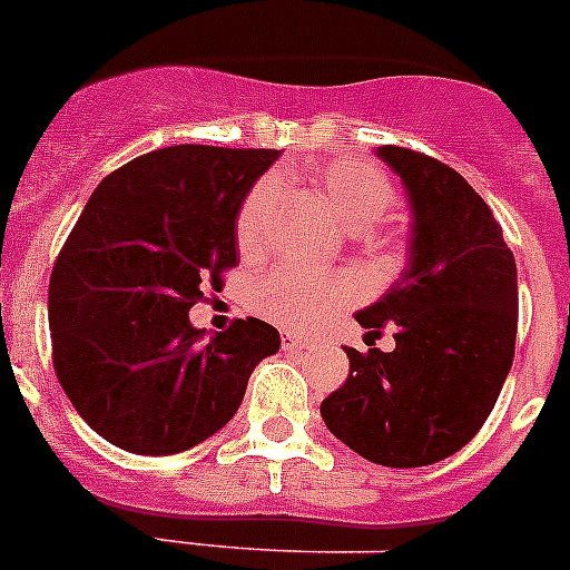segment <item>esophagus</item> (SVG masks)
Instances as JSON below:
<instances>
[{"instance_id": "esophagus-1", "label": "esophagus", "mask_w": 570, "mask_h": 570, "mask_svg": "<svg viewBox=\"0 0 570 570\" xmlns=\"http://www.w3.org/2000/svg\"><path fill=\"white\" fill-rule=\"evenodd\" d=\"M308 336H299V334H291V331H282V347L285 351H302V347H308Z\"/></svg>"}]
</instances>
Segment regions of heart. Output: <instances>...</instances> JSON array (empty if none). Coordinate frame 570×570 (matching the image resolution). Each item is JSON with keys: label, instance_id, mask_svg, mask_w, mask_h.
Here are the masks:
<instances>
[{"label": "heart", "instance_id": "1", "mask_svg": "<svg viewBox=\"0 0 570 570\" xmlns=\"http://www.w3.org/2000/svg\"><path fill=\"white\" fill-rule=\"evenodd\" d=\"M320 194L331 205L340 223L354 230L374 228L382 223L396 203L394 185L380 174L374 165L342 163L322 170ZM282 183L279 176H262L259 183L245 194L242 208L236 214V242L245 254H259L268 245L271 223L279 208ZM356 296V285L351 276H322L294 265H279L256 282L254 308L265 320L276 322L282 328H308L316 320L336 308H345Z\"/></svg>", "mask_w": 570, "mask_h": 570}]
</instances>
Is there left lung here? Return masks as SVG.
<instances>
[{
    "label": "left lung",
    "instance_id": "obj_1",
    "mask_svg": "<svg viewBox=\"0 0 570 570\" xmlns=\"http://www.w3.org/2000/svg\"><path fill=\"white\" fill-rule=\"evenodd\" d=\"M411 203L407 268L356 322L394 351L345 347V385L322 400L336 440L387 468L434 465L476 436L497 405L517 342V262L471 185L420 150L382 145Z\"/></svg>",
    "mask_w": 570,
    "mask_h": 570
}]
</instances>
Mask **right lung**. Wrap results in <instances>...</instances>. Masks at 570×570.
Listing matches in <instances>:
<instances>
[{"mask_svg":"<svg viewBox=\"0 0 570 570\" xmlns=\"http://www.w3.org/2000/svg\"><path fill=\"white\" fill-rule=\"evenodd\" d=\"M279 150L170 145L90 194L50 274L53 371L110 445L179 454L236 414L248 376L279 351L268 322L205 340L188 311L236 265V214Z\"/></svg>","mask_w":570,"mask_h":570,"instance_id":"right-lung-1","label":"right lung"}]
</instances>
